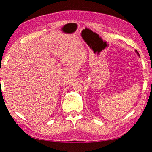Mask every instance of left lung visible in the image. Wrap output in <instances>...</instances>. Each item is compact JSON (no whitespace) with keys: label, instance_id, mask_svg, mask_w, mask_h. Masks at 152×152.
I'll list each match as a JSON object with an SVG mask.
<instances>
[{"label":"left lung","instance_id":"8db88e82","mask_svg":"<svg viewBox=\"0 0 152 152\" xmlns=\"http://www.w3.org/2000/svg\"><path fill=\"white\" fill-rule=\"evenodd\" d=\"M136 52H137V54H138V56H139V53H138V51H137V50H136Z\"/></svg>","mask_w":152,"mask_h":152}]
</instances>
